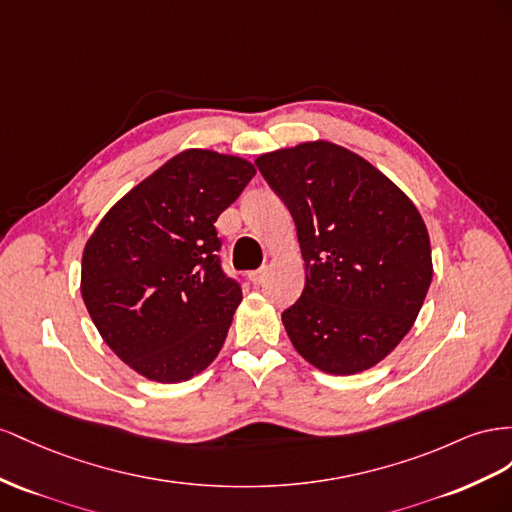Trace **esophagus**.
Instances as JSON below:
<instances>
[{
    "label": "esophagus",
    "instance_id": "esophagus-1",
    "mask_svg": "<svg viewBox=\"0 0 512 512\" xmlns=\"http://www.w3.org/2000/svg\"><path fill=\"white\" fill-rule=\"evenodd\" d=\"M266 276H268V268H259V270L248 272V279H251L253 285H261V283H264Z\"/></svg>",
    "mask_w": 512,
    "mask_h": 512
}]
</instances>
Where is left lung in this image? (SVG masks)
<instances>
[{"mask_svg": "<svg viewBox=\"0 0 512 512\" xmlns=\"http://www.w3.org/2000/svg\"><path fill=\"white\" fill-rule=\"evenodd\" d=\"M291 212L306 283L283 311L302 358L354 375L414 326L431 285V242L414 203L362 156L328 141L255 160Z\"/></svg>", "mask_w": 512, "mask_h": 512, "instance_id": "1", "label": "left lung"}]
</instances>
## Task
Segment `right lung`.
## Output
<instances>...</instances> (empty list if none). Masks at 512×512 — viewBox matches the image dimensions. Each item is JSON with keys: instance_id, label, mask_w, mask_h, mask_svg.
Wrapping results in <instances>:
<instances>
[{"instance_id": "1", "label": "right lung", "mask_w": 512, "mask_h": 512, "mask_svg": "<svg viewBox=\"0 0 512 512\" xmlns=\"http://www.w3.org/2000/svg\"><path fill=\"white\" fill-rule=\"evenodd\" d=\"M253 175L244 158L186 150L115 203L87 240V313L143 377L184 382L221 352L242 287L223 270L214 223Z\"/></svg>"}]
</instances>
